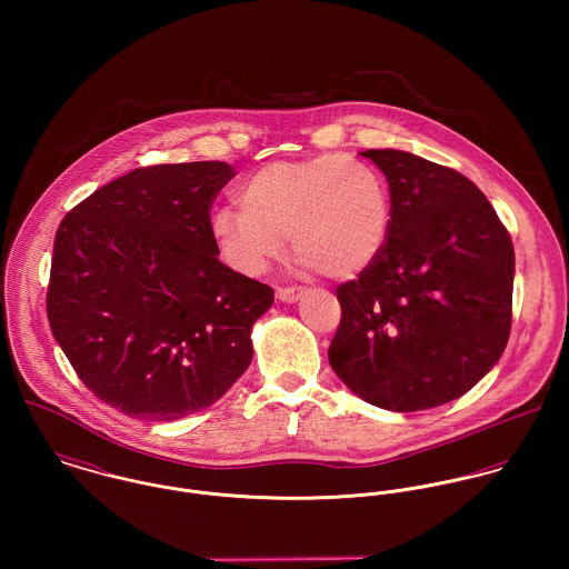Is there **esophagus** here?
Masks as SVG:
<instances>
[{"mask_svg":"<svg viewBox=\"0 0 569 569\" xmlns=\"http://www.w3.org/2000/svg\"><path fill=\"white\" fill-rule=\"evenodd\" d=\"M307 293H309L307 289H278V291H276V298H278L280 302H284V305H293V302L302 300Z\"/></svg>","mask_w":569,"mask_h":569,"instance_id":"1","label":"esophagus"}]
</instances>
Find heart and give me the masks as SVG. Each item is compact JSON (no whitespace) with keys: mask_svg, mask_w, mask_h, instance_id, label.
I'll return each mask as SVG.
<instances>
[{"mask_svg":"<svg viewBox=\"0 0 569 569\" xmlns=\"http://www.w3.org/2000/svg\"><path fill=\"white\" fill-rule=\"evenodd\" d=\"M239 208H219L210 234L219 256L239 273L262 276L287 249L305 271L332 280L366 273L386 251L392 194L370 163L341 153L258 168L237 194Z\"/></svg>","mask_w":569,"mask_h":569,"instance_id":"1","label":"heart"}]
</instances>
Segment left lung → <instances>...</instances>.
<instances>
[{
	"label": "left lung",
	"instance_id": "obj_1",
	"mask_svg": "<svg viewBox=\"0 0 569 569\" xmlns=\"http://www.w3.org/2000/svg\"><path fill=\"white\" fill-rule=\"evenodd\" d=\"M390 183L381 258L337 287L335 375L370 406L420 411L469 392L499 361L512 309L515 249L482 190L453 168L370 149Z\"/></svg>",
	"mask_w": 569,
	"mask_h": 569
}]
</instances>
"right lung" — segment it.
<instances>
[{
	"label": "right lung",
	"mask_w": 569,
	"mask_h": 569,
	"mask_svg": "<svg viewBox=\"0 0 569 569\" xmlns=\"http://www.w3.org/2000/svg\"><path fill=\"white\" fill-rule=\"evenodd\" d=\"M232 177L226 162L136 168L61 221L50 328L84 388L124 416H190L251 363L273 291L217 258L210 208Z\"/></svg>",
	"instance_id": "add662e5"
}]
</instances>
